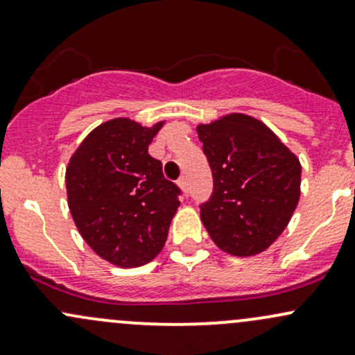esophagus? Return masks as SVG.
I'll list each match as a JSON object with an SVG mask.
<instances>
[{
    "mask_svg": "<svg viewBox=\"0 0 355 355\" xmlns=\"http://www.w3.org/2000/svg\"><path fill=\"white\" fill-rule=\"evenodd\" d=\"M178 187L184 191V194L187 196L189 194V184H187V177H180L178 178Z\"/></svg>",
    "mask_w": 355,
    "mask_h": 355,
    "instance_id": "1",
    "label": "esophagus"
}]
</instances>
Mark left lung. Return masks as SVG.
Segmentation results:
<instances>
[{"label":"left lung","mask_w":355,"mask_h":355,"mask_svg":"<svg viewBox=\"0 0 355 355\" xmlns=\"http://www.w3.org/2000/svg\"><path fill=\"white\" fill-rule=\"evenodd\" d=\"M213 171V194L200 220L232 256L263 252L287 228L300 198L297 156L263 123L242 113L198 127Z\"/></svg>","instance_id":"obj_1"}]
</instances>
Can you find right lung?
<instances>
[{
	"mask_svg": "<svg viewBox=\"0 0 355 355\" xmlns=\"http://www.w3.org/2000/svg\"><path fill=\"white\" fill-rule=\"evenodd\" d=\"M163 121L142 127L113 118L82 141L67 166L68 207L82 239L118 268H137L159 254L180 206V189L148 153Z\"/></svg>",
	"mask_w": 355,
	"mask_h": 355,
	"instance_id": "obj_1",
	"label": "right lung"
}]
</instances>
